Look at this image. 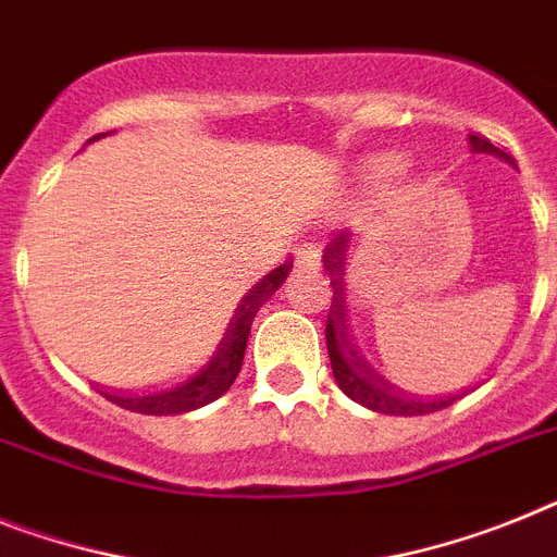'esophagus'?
Wrapping results in <instances>:
<instances>
[{
  "label": "esophagus",
  "instance_id": "obj_1",
  "mask_svg": "<svg viewBox=\"0 0 557 557\" xmlns=\"http://www.w3.org/2000/svg\"><path fill=\"white\" fill-rule=\"evenodd\" d=\"M294 269L297 271L320 269V255H317L314 246H306V249L294 251Z\"/></svg>",
  "mask_w": 557,
  "mask_h": 557
}]
</instances>
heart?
Here are the masks:
<instances>
[{
    "label": "heart",
    "mask_w": 557,
    "mask_h": 557,
    "mask_svg": "<svg viewBox=\"0 0 557 557\" xmlns=\"http://www.w3.org/2000/svg\"><path fill=\"white\" fill-rule=\"evenodd\" d=\"M401 166H405V161H401L399 156H385V158H380V161L373 163V175H376V177H394V175H399Z\"/></svg>",
    "instance_id": "heart-1"
}]
</instances>
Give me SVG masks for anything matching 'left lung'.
<instances>
[{
  "label": "left lung",
  "instance_id": "obj_1",
  "mask_svg": "<svg viewBox=\"0 0 557 557\" xmlns=\"http://www.w3.org/2000/svg\"><path fill=\"white\" fill-rule=\"evenodd\" d=\"M470 147H473V152H487V156H498L504 161H509L504 149H498L487 138H481V135H470ZM322 257H325V269H329L331 286H334V302H331L329 322H325V345H329L331 371H334V380L339 385V391L348 399L357 401V405H362V408L376 410V413L385 416L436 413V410L447 408L450 401H456L453 396L433 401L408 396L405 391L394 387L387 380H382L380 373L373 371L371 362L359 354V345L354 339L348 302H345V292L339 286V271H336V263L331 260V249H325Z\"/></svg>",
  "mask_w": 557,
  "mask_h": 557
}]
</instances>
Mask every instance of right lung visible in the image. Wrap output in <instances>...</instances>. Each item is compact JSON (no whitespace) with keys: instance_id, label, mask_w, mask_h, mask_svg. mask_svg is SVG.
Returning <instances> with one entry per match:
<instances>
[{"instance_id":"obj_1","label":"right lung","mask_w":557,"mask_h":557,"mask_svg":"<svg viewBox=\"0 0 557 557\" xmlns=\"http://www.w3.org/2000/svg\"><path fill=\"white\" fill-rule=\"evenodd\" d=\"M110 133L92 135L90 141L98 138H107ZM294 260H286L283 265L265 274L257 286H251L249 292L243 294L240 302L235 306L232 317H228L226 329H223L221 339L214 343L212 354H209L207 366L200 368L195 376L184 382V385L172 387V391H163V394L152 396H115L104 394L112 405H119L124 410H135V413L147 416H175V413H189V410H198L209 401L221 399L226 394L232 382L237 380L243 366V354H246V343H249L251 322H255L257 311L263 308V302L271 300V294L277 292L283 283H286L288 271H292Z\"/></svg>"}]
</instances>
